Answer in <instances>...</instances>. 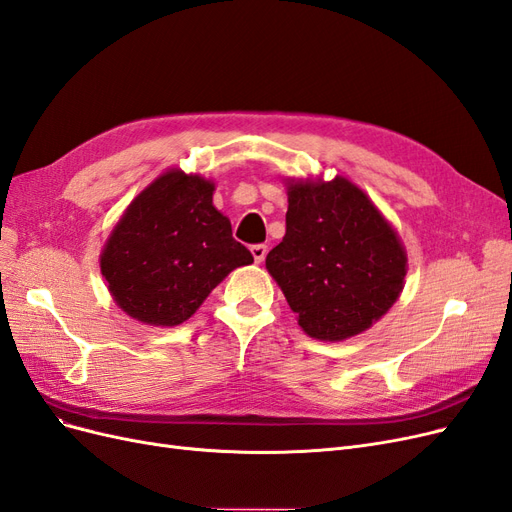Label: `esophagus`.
Wrapping results in <instances>:
<instances>
[{"label": "esophagus", "instance_id": "34e87169", "mask_svg": "<svg viewBox=\"0 0 512 512\" xmlns=\"http://www.w3.org/2000/svg\"><path fill=\"white\" fill-rule=\"evenodd\" d=\"M267 252H269L267 245H262V243L252 245V256H254V260H256L258 264H260L264 258H267Z\"/></svg>", "mask_w": 512, "mask_h": 512}]
</instances>
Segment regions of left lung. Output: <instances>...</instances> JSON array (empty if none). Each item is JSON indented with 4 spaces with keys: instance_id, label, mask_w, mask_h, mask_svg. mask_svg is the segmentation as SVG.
Instances as JSON below:
<instances>
[{
    "instance_id": "obj_1",
    "label": "left lung",
    "mask_w": 512,
    "mask_h": 512,
    "mask_svg": "<svg viewBox=\"0 0 512 512\" xmlns=\"http://www.w3.org/2000/svg\"><path fill=\"white\" fill-rule=\"evenodd\" d=\"M286 235L267 271L309 337L345 341L398 301L407 252L366 192L343 175L288 180Z\"/></svg>"
}]
</instances>
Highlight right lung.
Segmentation results:
<instances>
[{"label": "right lung", "mask_w": 512, "mask_h": 512, "mask_svg": "<svg viewBox=\"0 0 512 512\" xmlns=\"http://www.w3.org/2000/svg\"><path fill=\"white\" fill-rule=\"evenodd\" d=\"M216 184L169 169L125 209L101 250V275L114 303L133 320L178 326L250 250L233 239L231 220L214 207Z\"/></svg>", "instance_id": "right-lung-1"}]
</instances>
